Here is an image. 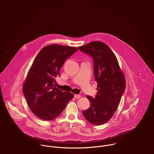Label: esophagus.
Masks as SVG:
<instances>
[{
  "label": "esophagus",
  "mask_w": 154,
  "mask_h": 154,
  "mask_svg": "<svg viewBox=\"0 0 154 154\" xmlns=\"http://www.w3.org/2000/svg\"><path fill=\"white\" fill-rule=\"evenodd\" d=\"M74 97L75 98H81V95H77V94H75V95H74Z\"/></svg>",
  "instance_id": "34e87169"
}]
</instances>
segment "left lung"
I'll return each mask as SVG.
<instances>
[{"label":"left lung","mask_w":154,"mask_h":154,"mask_svg":"<svg viewBox=\"0 0 154 154\" xmlns=\"http://www.w3.org/2000/svg\"><path fill=\"white\" fill-rule=\"evenodd\" d=\"M78 48L93 59L98 91L95 98L87 96L91 106L82 114L91 124L101 125L110 120L117 110L126 88L125 78L115 54L105 43L92 42Z\"/></svg>","instance_id":"obj_1"}]
</instances>
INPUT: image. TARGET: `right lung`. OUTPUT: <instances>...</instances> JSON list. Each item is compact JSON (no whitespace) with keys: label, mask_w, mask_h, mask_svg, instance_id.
Instances as JSON below:
<instances>
[{"label":"right lung","mask_w":154,"mask_h":154,"mask_svg":"<svg viewBox=\"0 0 154 154\" xmlns=\"http://www.w3.org/2000/svg\"><path fill=\"white\" fill-rule=\"evenodd\" d=\"M77 48L59 44L44 47L31 67L23 85V93L31 111L40 119L50 121L60 114L74 94L56 88L66 59Z\"/></svg>","instance_id":"add662e5"}]
</instances>
